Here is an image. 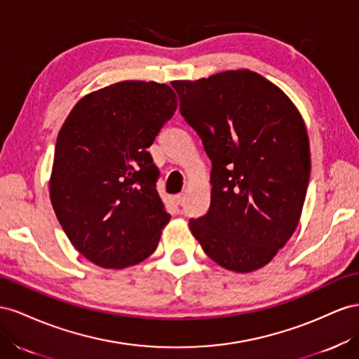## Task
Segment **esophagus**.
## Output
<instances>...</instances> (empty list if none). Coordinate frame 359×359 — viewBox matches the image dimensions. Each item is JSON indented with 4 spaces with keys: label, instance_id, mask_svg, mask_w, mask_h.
<instances>
[{
    "label": "esophagus",
    "instance_id": "obj_1",
    "mask_svg": "<svg viewBox=\"0 0 359 359\" xmlns=\"http://www.w3.org/2000/svg\"><path fill=\"white\" fill-rule=\"evenodd\" d=\"M174 201H176V204H179V206L183 204V194H177V196L174 197Z\"/></svg>",
    "mask_w": 359,
    "mask_h": 359
}]
</instances>
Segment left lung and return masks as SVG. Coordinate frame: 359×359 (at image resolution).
Masks as SVG:
<instances>
[{
	"mask_svg": "<svg viewBox=\"0 0 359 359\" xmlns=\"http://www.w3.org/2000/svg\"><path fill=\"white\" fill-rule=\"evenodd\" d=\"M171 86L212 161L210 208L189 221L194 238L222 268L257 271L299 224L311 171L301 112L248 69Z\"/></svg>",
	"mask_w": 359,
	"mask_h": 359,
	"instance_id": "1",
	"label": "left lung"
}]
</instances>
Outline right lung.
<instances>
[{"instance_id":"1","label":"right lung","mask_w":359,"mask_h":359,"mask_svg":"<svg viewBox=\"0 0 359 359\" xmlns=\"http://www.w3.org/2000/svg\"><path fill=\"white\" fill-rule=\"evenodd\" d=\"M177 108L155 81H121L84 96L61 126L49 197L72 245L100 268L134 266L170 221L147 149Z\"/></svg>"}]
</instances>
